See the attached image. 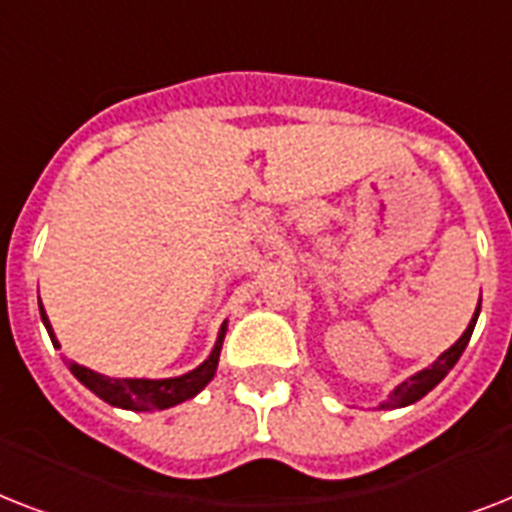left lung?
Segmentation results:
<instances>
[{
    "label": "left lung",
    "mask_w": 512,
    "mask_h": 512,
    "mask_svg": "<svg viewBox=\"0 0 512 512\" xmlns=\"http://www.w3.org/2000/svg\"><path fill=\"white\" fill-rule=\"evenodd\" d=\"M478 311H481V303H478L476 316H473V321L468 324V329L462 332L460 340L454 342L449 350H444V353H441V356H438L436 361L428 366V369H422V372H417L414 377H409V380L401 382V385H398V388L390 393L388 401H385V404H380V409H398V406H409V404H414V401H420L425 393H430V390L436 388L438 382L444 380L446 374H449V369H452V366L460 361L462 350L468 348L470 335H473V327H476V321H478Z\"/></svg>",
    "instance_id": "left-lung-1"
}]
</instances>
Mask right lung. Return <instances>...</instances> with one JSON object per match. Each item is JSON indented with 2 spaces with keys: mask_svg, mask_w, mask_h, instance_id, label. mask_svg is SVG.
<instances>
[{
  "mask_svg": "<svg viewBox=\"0 0 512 512\" xmlns=\"http://www.w3.org/2000/svg\"><path fill=\"white\" fill-rule=\"evenodd\" d=\"M39 313L47 332H50L52 342L58 345L55 335H52L50 319L44 313L42 303H39ZM225 337V324L220 327L215 348L209 353V358L201 366H196L193 372L180 374V377H170V380H114V377H103V374L92 372L87 366L76 364L71 358H66L68 369L74 374L76 380L87 385V388L108 401L111 406H122V409H132V412H151V409H170L175 404H183L188 398H193L204 385H207L217 372V358H220V348H223ZM60 348V345H58Z\"/></svg>",
  "mask_w": 512,
  "mask_h": 512,
  "instance_id": "right-lung-1",
  "label": "right lung"
}]
</instances>
